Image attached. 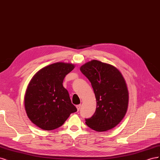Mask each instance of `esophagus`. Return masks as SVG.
<instances>
[{"instance_id":"1","label":"esophagus","mask_w":160,"mask_h":160,"mask_svg":"<svg viewBox=\"0 0 160 160\" xmlns=\"http://www.w3.org/2000/svg\"><path fill=\"white\" fill-rule=\"evenodd\" d=\"M76 108H77V111H79V109H80V108H81V105H77V106H76Z\"/></svg>"}]
</instances>
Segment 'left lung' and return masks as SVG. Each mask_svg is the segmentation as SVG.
Returning a JSON list of instances; mask_svg holds the SVG:
<instances>
[{
    "mask_svg": "<svg viewBox=\"0 0 160 160\" xmlns=\"http://www.w3.org/2000/svg\"><path fill=\"white\" fill-rule=\"evenodd\" d=\"M91 82L97 101L95 113L85 123L97 132H105L119 123L126 113L129 93L123 75L115 67L93 60L80 68Z\"/></svg>",
    "mask_w": 160,
    "mask_h": 160,
    "instance_id": "8db88e82",
    "label": "left lung"
}]
</instances>
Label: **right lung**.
<instances>
[{"label": "right lung", "mask_w": 160, "mask_h": 160, "mask_svg": "<svg viewBox=\"0 0 160 160\" xmlns=\"http://www.w3.org/2000/svg\"><path fill=\"white\" fill-rule=\"evenodd\" d=\"M74 65L65 62L47 66L34 75L25 95V107L28 118L44 130L61 127L71 113L77 111L63 86L65 76Z\"/></svg>", "instance_id": "add662e5"}]
</instances>
